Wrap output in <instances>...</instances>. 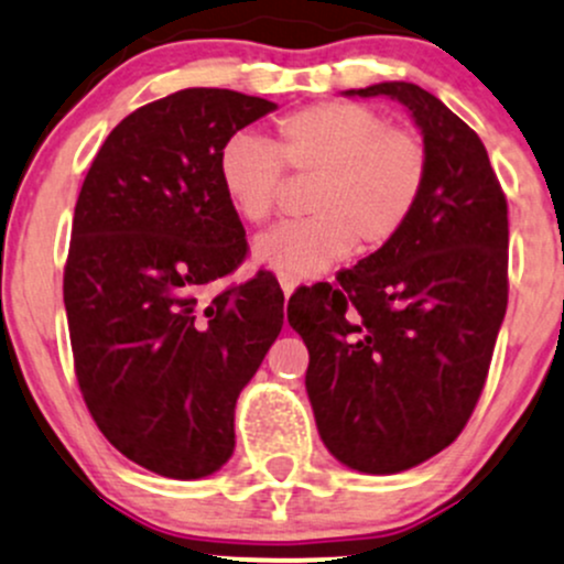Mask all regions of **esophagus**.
Instances as JSON below:
<instances>
[{
    "mask_svg": "<svg viewBox=\"0 0 564 564\" xmlns=\"http://www.w3.org/2000/svg\"><path fill=\"white\" fill-rule=\"evenodd\" d=\"M300 286V281H296V278H289V275H281V289H283V296H289L294 294V289Z\"/></svg>",
    "mask_w": 564,
    "mask_h": 564,
    "instance_id": "34e87169",
    "label": "esophagus"
}]
</instances>
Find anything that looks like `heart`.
<instances>
[{"label": "heart", "instance_id": "b5f03b06", "mask_svg": "<svg viewBox=\"0 0 564 564\" xmlns=\"http://www.w3.org/2000/svg\"><path fill=\"white\" fill-rule=\"evenodd\" d=\"M286 170L315 180L310 219L283 225L254 246V257L289 278L315 275L349 251L387 249L416 215L430 180V148L360 102H315L275 124V142L236 134L219 151L217 174L236 215L264 225L275 215Z\"/></svg>", "mask_w": 564, "mask_h": 564}]
</instances>
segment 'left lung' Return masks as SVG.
Listing matches in <instances>:
<instances>
[{
	"mask_svg": "<svg viewBox=\"0 0 564 564\" xmlns=\"http://www.w3.org/2000/svg\"><path fill=\"white\" fill-rule=\"evenodd\" d=\"M347 95L403 102L430 180L387 249L296 289L286 313L326 448L349 469L394 475L448 448L480 400L509 300V212L482 140L435 95L408 82Z\"/></svg>",
	"mask_w": 564,
	"mask_h": 564,
	"instance_id": "8db88e82",
	"label": "left lung"
}]
</instances>
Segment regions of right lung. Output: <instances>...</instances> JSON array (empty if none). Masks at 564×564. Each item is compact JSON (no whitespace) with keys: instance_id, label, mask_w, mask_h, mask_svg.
Instances as JSON below:
<instances>
[{"instance_id":"right-lung-1","label":"right lung","mask_w":564,"mask_h":564,"mask_svg":"<svg viewBox=\"0 0 564 564\" xmlns=\"http://www.w3.org/2000/svg\"><path fill=\"white\" fill-rule=\"evenodd\" d=\"M275 108L209 87L148 102L113 127L76 200L63 302L82 398L116 451L172 480L232 456L236 400L283 326L268 270L209 294L249 251L219 151Z\"/></svg>"}]
</instances>
